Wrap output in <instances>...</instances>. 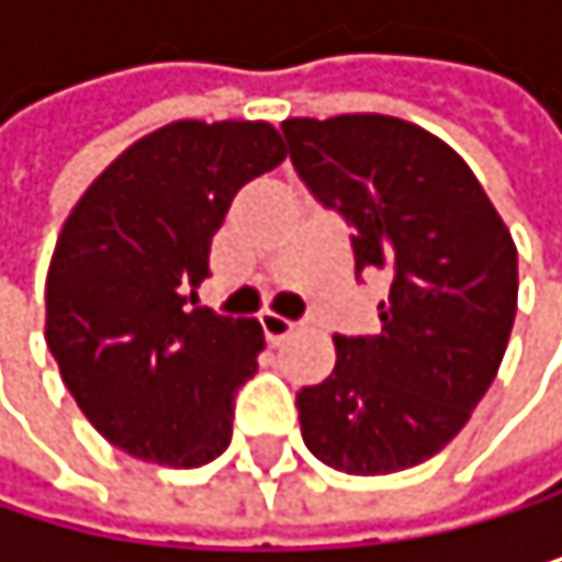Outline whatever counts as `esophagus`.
<instances>
[{"instance_id":"1","label":"esophagus","mask_w":562,"mask_h":562,"mask_svg":"<svg viewBox=\"0 0 562 562\" xmlns=\"http://www.w3.org/2000/svg\"><path fill=\"white\" fill-rule=\"evenodd\" d=\"M259 323H262V334H266L269 344H283V340H286L290 334H296V327H300L296 319H290V316H283V313H272V310H266V313L259 316Z\"/></svg>"}]
</instances>
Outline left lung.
I'll use <instances>...</instances> for the list:
<instances>
[{"label": "left lung", "mask_w": 562, "mask_h": 562, "mask_svg": "<svg viewBox=\"0 0 562 562\" xmlns=\"http://www.w3.org/2000/svg\"><path fill=\"white\" fill-rule=\"evenodd\" d=\"M310 195L350 222L357 272L384 269L378 334H337V367L296 394L303 441L347 475L422 465L499 371L516 319V246L469 165L384 114L283 121Z\"/></svg>", "instance_id": "8db88e82"}]
</instances>
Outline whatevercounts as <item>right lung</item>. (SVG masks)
Wrapping results in <instances>:
<instances>
[{"label":"right lung","mask_w":562,"mask_h":562,"mask_svg":"<svg viewBox=\"0 0 562 562\" xmlns=\"http://www.w3.org/2000/svg\"><path fill=\"white\" fill-rule=\"evenodd\" d=\"M279 161L262 121H178L127 147L63 225L46 344L87 422L127 456L195 469L228 448L266 340L256 319L195 303L235 191Z\"/></svg>","instance_id":"obj_1"}]
</instances>
